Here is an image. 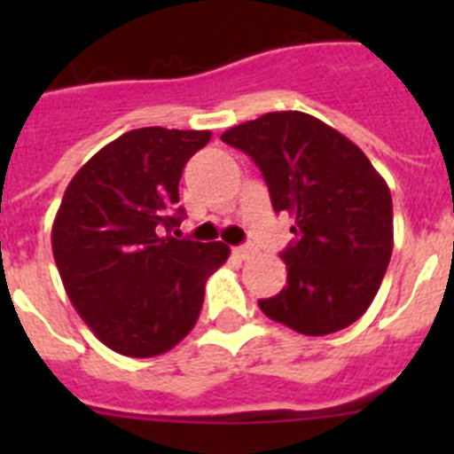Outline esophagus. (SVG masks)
Listing matches in <instances>:
<instances>
[{
    "instance_id": "obj_1",
    "label": "esophagus",
    "mask_w": 454,
    "mask_h": 454,
    "mask_svg": "<svg viewBox=\"0 0 454 454\" xmlns=\"http://www.w3.org/2000/svg\"><path fill=\"white\" fill-rule=\"evenodd\" d=\"M231 252H234V254L239 256V259H250V256L254 254V250H252L250 246H236Z\"/></svg>"
}]
</instances>
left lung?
<instances>
[{
  "mask_svg": "<svg viewBox=\"0 0 454 454\" xmlns=\"http://www.w3.org/2000/svg\"><path fill=\"white\" fill-rule=\"evenodd\" d=\"M259 166L277 214L295 218L282 252L286 286L259 300L263 314L307 336L362 318L393 252V202L359 147L302 111H275L224 131Z\"/></svg>",
  "mask_w": 454,
  "mask_h": 454,
  "instance_id": "1",
  "label": "left lung"
}]
</instances>
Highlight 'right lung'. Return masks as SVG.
<instances>
[{
    "instance_id": "right-lung-1",
    "label": "right lung",
    "mask_w": 454,
    "mask_h": 454,
    "mask_svg": "<svg viewBox=\"0 0 454 454\" xmlns=\"http://www.w3.org/2000/svg\"><path fill=\"white\" fill-rule=\"evenodd\" d=\"M211 131L143 127L108 143L67 184L51 250L67 298L104 346L163 355L195 327L204 284L230 247L163 236L184 218L179 179Z\"/></svg>"
}]
</instances>
